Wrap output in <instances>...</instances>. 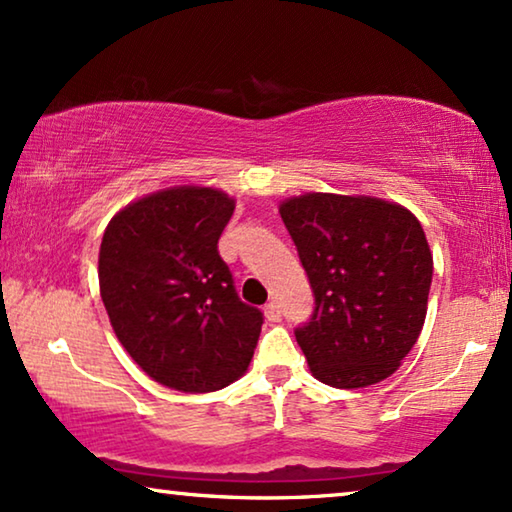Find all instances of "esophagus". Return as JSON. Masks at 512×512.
Here are the masks:
<instances>
[{
    "mask_svg": "<svg viewBox=\"0 0 512 512\" xmlns=\"http://www.w3.org/2000/svg\"><path fill=\"white\" fill-rule=\"evenodd\" d=\"M265 319H268V321H279V319H282V307H279L277 303H268V305H265Z\"/></svg>",
    "mask_w": 512,
    "mask_h": 512,
    "instance_id": "esophagus-1",
    "label": "esophagus"
}]
</instances>
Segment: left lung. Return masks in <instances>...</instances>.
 Returning a JSON list of instances; mask_svg holds the SVG:
<instances>
[{
    "label": "left lung",
    "instance_id": "obj_1",
    "mask_svg": "<svg viewBox=\"0 0 512 512\" xmlns=\"http://www.w3.org/2000/svg\"><path fill=\"white\" fill-rule=\"evenodd\" d=\"M279 214L314 293L296 328L312 375L335 389L387 380L426 319L433 256L408 209L366 195L305 193Z\"/></svg>",
    "mask_w": 512,
    "mask_h": 512
}]
</instances>
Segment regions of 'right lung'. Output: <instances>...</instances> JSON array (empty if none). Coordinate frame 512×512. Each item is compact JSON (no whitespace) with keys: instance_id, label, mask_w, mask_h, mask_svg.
<instances>
[{"instance_id":"add662e5","label":"right lung","mask_w":512,"mask_h":512,"mask_svg":"<svg viewBox=\"0 0 512 512\" xmlns=\"http://www.w3.org/2000/svg\"><path fill=\"white\" fill-rule=\"evenodd\" d=\"M235 200L174 186L121 209L104 230L100 293L116 338L163 387L207 394L244 375L263 312L242 303L219 256Z\"/></svg>"}]
</instances>
